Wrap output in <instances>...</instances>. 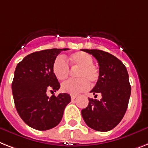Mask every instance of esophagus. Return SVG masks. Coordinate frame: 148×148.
<instances>
[{
  "label": "esophagus",
  "mask_w": 148,
  "mask_h": 148,
  "mask_svg": "<svg viewBox=\"0 0 148 148\" xmlns=\"http://www.w3.org/2000/svg\"><path fill=\"white\" fill-rule=\"evenodd\" d=\"M71 98L72 100H74L77 98V95H74V94H71Z\"/></svg>",
  "instance_id": "1"
}]
</instances>
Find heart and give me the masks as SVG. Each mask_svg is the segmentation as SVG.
I'll use <instances>...</instances> for the list:
<instances>
[{"label": "heart", "mask_w": 148, "mask_h": 148, "mask_svg": "<svg viewBox=\"0 0 148 148\" xmlns=\"http://www.w3.org/2000/svg\"><path fill=\"white\" fill-rule=\"evenodd\" d=\"M70 65L78 68L75 76L77 79H71L62 84V90L64 93L77 94L89 88V83L93 84L99 77V69L93 64V58L84 51H77L72 54L68 59ZM52 72L58 80H64L70 74L68 62L62 56H58L52 64Z\"/></svg>", "instance_id": "heart-1"}]
</instances>
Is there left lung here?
<instances>
[{
	"instance_id": "left-lung-1",
	"label": "left lung",
	"mask_w": 148,
	"mask_h": 148,
	"mask_svg": "<svg viewBox=\"0 0 148 148\" xmlns=\"http://www.w3.org/2000/svg\"><path fill=\"white\" fill-rule=\"evenodd\" d=\"M99 64V77L90 91L100 100L89 98L87 107L81 110L86 124L98 132H108L117 125L128 108L131 85L125 66L111 54L98 49H84Z\"/></svg>"
}]
</instances>
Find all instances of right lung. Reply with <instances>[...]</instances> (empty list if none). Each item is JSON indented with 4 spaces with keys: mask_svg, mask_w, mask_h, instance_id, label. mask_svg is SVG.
Listing matches in <instances>:
<instances>
[{
    "mask_svg": "<svg viewBox=\"0 0 148 148\" xmlns=\"http://www.w3.org/2000/svg\"><path fill=\"white\" fill-rule=\"evenodd\" d=\"M68 49H51L36 51L17 64L12 82L14 104L19 116L31 128L51 129L62 121L64 110L71 102L70 95L47 96L56 92L60 84L52 72V64L58 54Z\"/></svg>",
    "mask_w": 148,
    "mask_h": 148,
    "instance_id": "right-lung-1",
    "label": "right lung"
}]
</instances>
